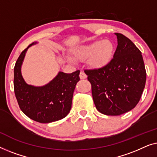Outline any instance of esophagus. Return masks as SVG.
I'll return each mask as SVG.
<instances>
[{
    "label": "esophagus",
    "instance_id": "esophagus-1",
    "mask_svg": "<svg viewBox=\"0 0 157 157\" xmlns=\"http://www.w3.org/2000/svg\"><path fill=\"white\" fill-rule=\"evenodd\" d=\"M79 78H80L81 79H85L87 78V75H86V74L85 73V72L81 71L80 73H79Z\"/></svg>",
    "mask_w": 157,
    "mask_h": 157
}]
</instances>
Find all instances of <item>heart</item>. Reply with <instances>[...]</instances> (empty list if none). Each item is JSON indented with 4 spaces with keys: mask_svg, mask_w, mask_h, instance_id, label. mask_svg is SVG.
I'll list each match as a JSON object with an SVG mask.
<instances>
[{
    "mask_svg": "<svg viewBox=\"0 0 157 157\" xmlns=\"http://www.w3.org/2000/svg\"><path fill=\"white\" fill-rule=\"evenodd\" d=\"M114 52V45L109 40L94 41L87 45H80L72 50V55L77 59H88V63L94 68L107 65L111 60ZM72 61L70 57H68Z\"/></svg>",
    "mask_w": 157,
    "mask_h": 157,
    "instance_id": "b5f03b06",
    "label": "heart"
}]
</instances>
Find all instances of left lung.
<instances>
[{"label":"left lung","mask_w":157,"mask_h":157,"mask_svg":"<svg viewBox=\"0 0 157 157\" xmlns=\"http://www.w3.org/2000/svg\"><path fill=\"white\" fill-rule=\"evenodd\" d=\"M115 35L118 45L109 63L98 69L85 70L97 109L111 116L120 115L136 107L147 78L140 50L124 35Z\"/></svg>","instance_id":"1"}]
</instances>
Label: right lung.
<instances>
[{
	"instance_id": "add662e5",
	"label": "right lung",
	"mask_w": 157,
	"mask_h": 157,
	"mask_svg": "<svg viewBox=\"0 0 157 157\" xmlns=\"http://www.w3.org/2000/svg\"><path fill=\"white\" fill-rule=\"evenodd\" d=\"M23 50L14 67V92L22 112L31 120L50 123L62 120L69 113L72 95L79 80V70L70 74L59 72L48 85L43 87L29 85L21 75V65L28 48Z\"/></svg>"
}]
</instances>
